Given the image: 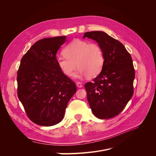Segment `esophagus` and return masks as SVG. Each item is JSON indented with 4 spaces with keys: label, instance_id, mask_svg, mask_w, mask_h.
I'll return each mask as SVG.
<instances>
[{
    "label": "esophagus",
    "instance_id": "obj_1",
    "mask_svg": "<svg viewBox=\"0 0 156 156\" xmlns=\"http://www.w3.org/2000/svg\"><path fill=\"white\" fill-rule=\"evenodd\" d=\"M77 86L79 88H82L83 87V84L81 82H77Z\"/></svg>",
    "mask_w": 156,
    "mask_h": 156
}]
</instances>
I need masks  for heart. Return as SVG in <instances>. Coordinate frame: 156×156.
Instances as JSON below:
<instances>
[{
	"label": "heart",
	"instance_id": "obj_1",
	"mask_svg": "<svg viewBox=\"0 0 156 156\" xmlns=\"http://www.w3.org/2000/svg\"><path fill=\"white\" fill-rule=\"evenodd\" d=\"M64 55L56 58L60 69L66 76L74 74L79 68L77 77H96L100 73L104 64L105 57L101 46L96 43H90L83 40H74L63 49Z\"/></svg>",
	"mask_w": 156,
	"mask_h": 156
}]
</instances>
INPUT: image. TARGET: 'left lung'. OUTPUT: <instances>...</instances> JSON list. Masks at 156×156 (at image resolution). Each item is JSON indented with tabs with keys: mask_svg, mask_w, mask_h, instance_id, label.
Returning <instances> with one entry per match:
<instances>
[{
	"mask_svg": "<svg viewBox=\"0 0 156 156\" xmlns=\"http://www.w3.org/2000/svg\"><path fill=\"white\" fill-rule=\"evenodd\" d=\"M86 37L98 42L105 57L100 73L84 85L87 100L94 116L111 119L120 114L133 94V60L124 45L105 32H87Z\"/></svg>",
	"mask_w": 156,
	"mask_h": 156,
	"instance_id": "left-lung-1",
	"label": "left lung"
}]
</instances>
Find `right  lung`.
Masks as SVG:
<instances>
[{"label": "right lung", "instance_id": "obj_1", "mask_svg": "<svg viewBox=\"0 0 156 156\" xmlns=\"http://www.w3.org/2000/svg\"><path fill=\"white\" fill-rule=\"evenodd\" d=\"M66 36L40 40L23 56L17 71V96L29 119L51 126L62 120L75 83L56 63V52Z\"/></svg>", "mask_w": 156, "mask_h": 156}]
</instances>
